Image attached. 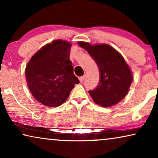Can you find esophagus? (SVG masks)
<instances>
[{"mask_svg": "<svg viewBox=\"0 0 158 158\" xmlns=\"http://www.w3.org/2000/svg\"><path fill=\"white\" fill-rule=\"evenodd\" d=\"M85 77V75H83V76H81V77H79V81H80V82H81V83H82V82H83V81H84Z\"/></svg>", "mask_w": 158, "mask_h": 158, "instance_id": "esophagus-1", "label": "esophagus"}]
</instances>
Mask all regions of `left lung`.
I'll list each match as a JSON object with an SVG mask.
<instances>
[{"label":"left lung","mask_w":158,"mask_h":158,"mask_svg":"<svg viewBox=\"0 0 158 158\" xmlns=\"http://www.w3.org/2000/svg\"><path fill=\"white\" fill-rule=\"evenodd\" d=\"M78 44L89 52L99 68V83L88 91L93 101L102 107L117 104L127 95L132 81L131 70L124 58L109 45H91L82 41Z\"/></svg>","instance_id":"8db88e82"}]
</instances>
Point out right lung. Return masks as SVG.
Segmentation results:
<instances>
[{
	"instance_id": "right-lung-1",
	"label": "right lung",
	"mask_w": 158,
	"mask_h": 158,
	"mask_svg": "<svg viewBox=\"0 0 158 158\" xmlns=\"http://www.w3.org/2000/svg\"><path fill=\"white\" fill-rule=\"evenodd\" d=\"M71 43L56 40L39 50L26 65V79L34 98L48 107L60 106L80 83L70 60Z\"/></svg>"
}]
</instances>
